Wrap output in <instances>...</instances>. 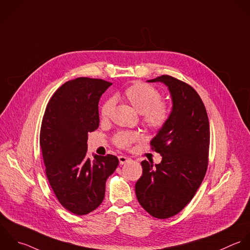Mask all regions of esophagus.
<instances>
[{
    "mask_svg": "<svg viewBox=\"0 0 250 250\" xmlns=\"http://www.w3.org/2000/svg\"><path fill=\"white\" fill-rule=\"evenodd\" d=\"M131 161L130 158L128 157H125V156H119V162H120V165H125V164H127Z\"/></svg>",
    "mask_w": 250,
    "mask_h": 250,
    "instance_id": "34e87169",
    "label": "esophagus"
}]
</instances>
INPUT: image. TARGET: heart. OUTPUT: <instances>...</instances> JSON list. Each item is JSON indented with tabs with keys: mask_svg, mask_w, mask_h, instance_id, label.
I'll return each instance as SVG.
<instances>
[{
	"mask_svg": "<svg viewBox=\"0 0 250 250\" xmlns=\"http://www.w3.org/2000/svg\"><path fill=\"white\" fill-rule=\"evenodd\" d=\"M122 97L127 101L139 114L142 123L151 130L162 129L168 122L171 114L170 105L162 100L161 91L152 84L137 82L128 86ZM115 106V99L107 98L100 107V119L108 121ZM141 135L134 131H119L114 135L113 141L119 148H128L139 141Z\"/></svg>",
	"mask_w": 250,
	"mask_h": 250,
	"instance_id": "heart-1",
	"label": "heart"
}]
</instances>
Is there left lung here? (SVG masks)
<instances>
[{"mask_svg": "<svg viewBox=\"0 0 250 250\" xmlns=\"http://www.w3.org/2000/svg\"><path fill=\"white\" fill-rule=\"evenodd\" d=\"M148 82H160L168 87L172 110L167 125L150 143L163 160L155 166L153 162L141 163L143 171L135 184V193L149 214L167 219L191 202L205 178L209 122L202 98L190 84L168 75Z\"/></svg>", "mask_w": 250, "mask_h": 250, "instance_id": "left-lung-1", "label": "left lung"}]
</instances>
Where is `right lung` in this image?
<instances>
[{"mask_svg": "<svg viewBox=\"0 0 250 250\" xmlns=\"http://www.w3.org/2000/svg\"><path fill=\"white\" fill-rule=\"evenodd\" d=\"M112 84L101 79L77 78L51 96L42 117L40 146L48 182L61 206L85 215L103 202L116 156L86 157L87 134L99 126L98 102Z\"/></svg>", "mask_w": 250, "mask_h": 250, "instance_id": "right-lung-1", "label": "right lung"}]
</instances>
